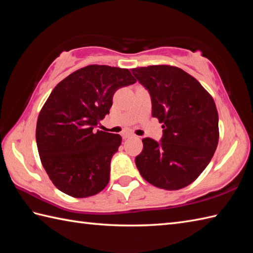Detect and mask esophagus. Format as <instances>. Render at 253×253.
<instances>
[{
    "mask_svg": "<svg viewBox=\"0 0 253 253\" xmlns=\"http://www.w3.org/2000/svg\"><path fill=\"white\" fill-rule=\"evenodd\" d=\"M132 137H133V135L130 132H126V133H124V135H123L124 139H128V138H132Z\"/></svg>",
    "mask_w": 253,
    "mask_h": 253,
    "instance_id": "esophagus-1",
    "label": "esophagus"
}]
</instances>
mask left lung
I'll return each instance as SVG.
<instances>
[{
    "label": "left lung",
    "instance_id": "8db88e82",
    "mask_svg": "<svg viewBox=\"0 0 253 253\" xmlns=\"http://www.w3.org/2000/svg\"><path fill=\"white\" fill-rule=\"evenodd\" d=\"M131 73L152 101V116L162 123L161 142L142 140L135 162L150 184L178 190L195 181L213 158L218 143V114L212 95L181 68L152 65Z\"/></svg>",
    "mask_w": 253,
    "mask_h": 253
}]
</instances>
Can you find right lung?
I'll use <instances>...</instances> for the list:
<instances>
[{
  "mask_svg": "<svg viewBox=\"0 0 253 253\" xmlns=\"http://www.w3.org/2000/svg\"><path fill=\"white\" fill-rule=\"evenodd\" d=\"M136 83L127 68L88 65L52 90L38 116L41 163L58 190L74 198L99 193L110 180V164L122 137L94 131L110 113L115 91Z\"/></svg>",
  "mask_w": 253,
  "mask_h": 253,
  "instance_id": "1",
  "label": "right lung"
}]
</instances>
